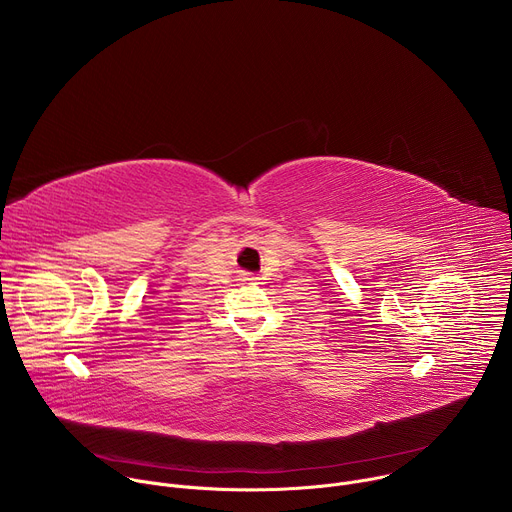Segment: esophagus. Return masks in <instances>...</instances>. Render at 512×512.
Returning a JSON list of instances; mask_svg holds the SVG:
<instances>
[{
    "mask_svg": "<svg viewBox=\"0 0 512 512\" xmlns=\"http://www.w3.org/2000/svg\"><path fill=\"white\" fill-rule=\"evenodd\" d=\"M245 279H247V281H255V279H257V277H253V275H247V277H245Z\"/></svg>",
    "mask_w": 512,
    "mask_h": 512,
    "instance_id": "1",
    "label": "esophagus"
}]
</instances>
